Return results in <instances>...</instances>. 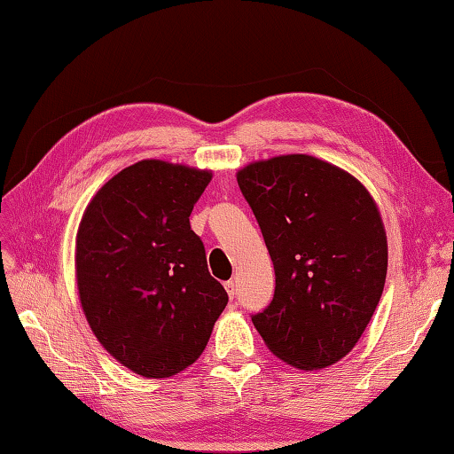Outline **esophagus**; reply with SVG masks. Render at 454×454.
Masks as SVG:
<instances>
[{
    "instance_id": "1",
    "label": "esophagus",
    "mask_w": 454,
    "mask_h": 454,
    "mask_svg": "<svg viewBox=\"0 0 454 454\" xmlns=\"http://www.w3.org/2000/svg\"><path fill=\"white\" fill-rule=\"evenodd\" d=\"M224 286H226V293H228V296L232 298V301H234V298H236V283H234V281H226V283H224Z\"/></svg>"
}]
</instances>
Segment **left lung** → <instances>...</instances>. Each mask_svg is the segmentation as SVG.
Returning <instances> with one entry per match:
<instances>
[{"label":"left lung","instance_id":"8db88e82","mask_svg":"<svg viewBox=\"0 0 454 454\" xmlns=\"http://www.w3.org/2000/svg\"><path fill=\"white\" fill-rule=\"evenodd\" d=\"M238 185L275 267V294L252 322L265 345L302 371L330 366L359 341L382 296L387 232L349 173L306 153L249 163Z\"/></svg>","mask_w":454,"mask_h":454}]
</instances>
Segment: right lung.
I'll return each instance as SVG.
<instances>
[{
  "label": "right lung",
  "instance_id": "right-lung-1",
  "mask_svg": "<svg viewBox=\"0 0 454 454\" xmlns=\"http://www.w3.org/2000/svg\"><path fill=\"white\" fill-rule=\"evenodd\" d=\"M210 179V171L142 160L105 183L80 222L83 314L105 349L146 379L195 363L228 304L189 224Z\"/></svg>",
  "mask_w": 454,
  "mask_h": 454
}]
</instances>
